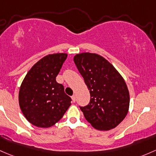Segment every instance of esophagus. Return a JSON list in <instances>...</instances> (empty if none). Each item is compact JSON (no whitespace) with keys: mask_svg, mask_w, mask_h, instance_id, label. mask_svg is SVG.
Wrapping results in <instances>:
<instances>
[{"mask_svg":"<svg viewBox=\"0 0 156 156\" xmlns=\"http://www.w3.org/2000/svg\"><path fill=\"white\" fill-rule=\"evenodd\" d=\"M71 98H72V100H73V102H75V101H76V97H75V95H74V96H72Z\"/></svg>","mask_w":156,"mask_h":156,"instance_id":"1","label":"esophagus"}]
</instances>
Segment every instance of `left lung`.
I'll list each match as a JSON object with an SVG mask.
<instances>
[{
    "mask_svg": "<svg viewBox=\"0 0 156 156\" xmlns=\"http://www.w3.org/2000/svg\"><path fill=\"white\" fill-rule=\"evenodd\" d=\"M74 62L90 93L88 105L81 108L85 119L97 130L117 127L127 115L130 102L124 78L108 60L97 54H78Z\"/></svg>",
    "mask_w": 156,
    "mask_h": 156,
    "instance_id": "1",
    "label": "left lung"
}]
</instances>
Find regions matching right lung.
<instances>
[{
    "label": "right lung",
    "mask_w": 156,
    "mask_h": 156,
    "mask_svg": "<svg viewBox=\"0 0 156 156\" xmlns=\"http://www.w3.org/2000/svg\"><path fill=\"white\" fill-rule=\"evenodd\" d=\"M66 57V53L42 57L31 67L21 84L19 106L27 121L37 127L54 126L71 105V98L56 81Z\"/></svg>",
    "instance_id": "add662e5"
}]
</instances>
